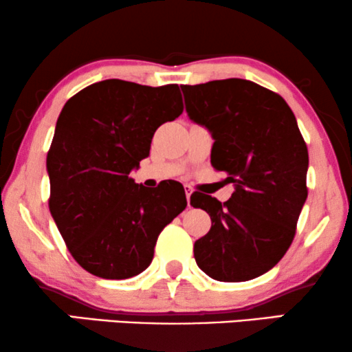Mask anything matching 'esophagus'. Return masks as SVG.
I'll return each instance as SVG.
<instances>
[{"mask_svg": "<svg viewBox=\"0 0 352 352\" xmlns=\"http://www.w3.org/2000/svg\"><path fill=\"white\" fill-rule=\"evenodd\" d=\"M184 189H186V199H187V206H189V208H190V195H192V189H190V186H184Z\"/></svg>", "mask_w": 352, "mask_h": 352, "instance_id": "34e87169", "label": "esophagus"}]
</instances>
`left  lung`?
<instances>
[{
	"label": "left lung",
	"instance_id": "1",
	"mask_svg": "<svg viewBox=\"0 0 352 352\" xmlns=\"http://www.w3.org/2000/svg\"><path fill=\"white\" fill-rule=\"evenodd\" d=\"M181 88L189 118L214 139L211 165L235 187L224 204L190 195V205L211 218L210 232L194 245L195 261L214 280H252L276 266L295 237L307 199L306 142L282 96L253 81Z\"/></svg>",
	"mask_w": 352,
	"mask_h": 352
}]
</instances>
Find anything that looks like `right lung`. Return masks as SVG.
Returning <instances> with one entry per match:
<instances>
[{"label":"right lung","instance_id":"right-lung-1","mask_svg":"<svg viewBox=\"0 0 352 352\" xmlns=\"http://www.w3.org/2000/svg\"><path fill=\"white\" fill-rule=\"evenodd\" d=\"M182 110L177 85L123 80L86 86L62 109L46 158L50 211L72 256L93 276L141 274L163 228L187 206L179 182L148 190L129 177L157 128Z\"/></svg>","mask_w":352,"mask_h":352}]
</instances>
